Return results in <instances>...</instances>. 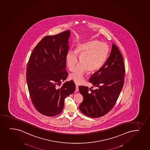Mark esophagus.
<instances>
[{
  "instance_id": "esophagus-1",
  "label": "esophagus",
  "mask_w": 150,
  "mask_h": 150,
  "mask_svg": "<svg viewBox=\"0 0 150 150\" xmlns=\"http://www.w3.org/2000/svg\"><path fill=\"white\" fill-rule=\"evenodd\" d=\"M76 91H79V86L77 85V84H76Z\"/></svg>"
}]
</instances>
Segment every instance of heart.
Here are the masks:
<instances>
[{
	"label": "heart",
	"instance_id": "1",
	"mask_svg": "<svg viewBox=\"0 0 150 150\" xmlns=\"http://www.w3.org/2000/svg\"><path fill=\"white\" fill-rule=\"evenodd\" d=\"M109 50V47L106 43L100 42L96 40L79 43L75 51L69 50L66 57L69 70L71 71H74L78 64V57H79L81 64L76 68L74 72L70 74L69 78L76 83H83L87 71L90 74L93 73L103 66Z\"/></svg>",
	"mask_w": 150,
	"mask_h": 150
}]
</instances>
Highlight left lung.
<instances>
[{
  "label": "left lung",
  "mask_w": 150,
  "mask_h": 150,
  "mask_svg": "<svg viewBox=\"0 0 150 150\" xmlns=\"http://www.w3.org/2000/svg\"><path fill=\"white\" fill-rule=\"evenodd\" d=\"M125 69L122 55L117 46L112 45L108 59L100 69L90 77L89 82L95 90L79 86L83 100L79 109L88 117H101L110 111L119 98L124 85Z\"/></svg>",
  "instance_id": "8db88e82"
}]
</instances>
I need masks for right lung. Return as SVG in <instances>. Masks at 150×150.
Masks as SVG:
<instances>
[{
	"label": "right lung",
	"instance_id": "obj_1",
	"mask_svg": "<svg viewBox=\"0 0 150 150\" xmlns=\"http://www.w3.org/2000/svg\"><path fill=\"white\" fill-rule=\"evenodd\" d=\"M69 30L46 36L31 53L26 71V82L33 105L40 114L54 117L60 114L64 100L74 93L72 81L60 83L67 78L66 57L69 49Z\"/></svg>",
	"mask_w": 150,
	"mask_h": 150
}]
</instances>
